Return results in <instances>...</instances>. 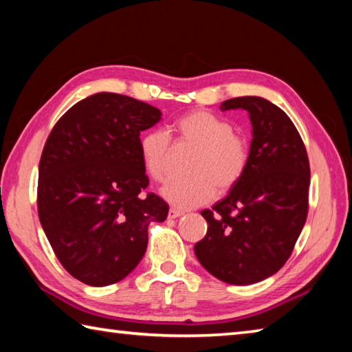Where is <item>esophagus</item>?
I'll list each match as a JSON object with an SVG mask.
<instances>
[{"instance_id":"obj_1","label":"esophagus","mask_w":352,"mask_h":352,"mask_svg":"<svg viewBox=\"0 0 352 352\" xmlns=\"http://www.w3.org/2000/svg\"><path fill=\"white\" fill-rule=\"evenodd\" d=\"M182 214H184V212L177 210V208H170V210H168V218H170V219L179 218V217H182Z\"/></svg>"}]
</instances>
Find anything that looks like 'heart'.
Here are the masks:
<instances>
[{"label": "heart", "instance_id": "1", "mask_svg": "<svg viewBox=\"0 0 352 352\" xmlns=\"http://www.w3.org/2000/svg\"><path fill=\"white\" fill-rule=\"evenodd\" d=\"M177 138L196 146L190 164L188 177L171 179L162 188V196L179 208L206 204L214 195L230 190L241 179L249 162V144L243 135L233 133L229 122L208 111L196 109L175 122ZM140 157L151 179L162 182L168 176L170 140L157 129L148 131L140 139Z\"/></svg>", "mask_w": 352, "mask_h": 352}]
</instances>
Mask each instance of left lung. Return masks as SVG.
<instances>
[{
  "instance_id": "8db88e82",
  "label": "left lung",
  "mask_w": 352,
  "mask_h": 352,
  "mask_svg": "<svg viewBox=\"0 0 352 352\" xmlns=\"http://www.w3.org/2000/svg\"><path fill=\"white\" fill-rule=\"evenodd\" d=\"M245 109L252 123L244 175L212 210L195 255L229 285L263 281L285 266L307 217L311 170L303 140L281 108L263 97L229 98L221 111Z\"/></svg>"
}]
</instances>
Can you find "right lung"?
<instances>
[{"instance_id": "obj_1", "label": "right lung", "mask_w": 352, "mask_h": 352, "mask_svg": "<svg viewBox=\"0 0 352 352\" xmlns=\"http://www.w3.org/2000/svg\"><path fill=\"white\" fill-rule=\"evenodd\" d=\"M162 119L151 104L97 92L55 123L38 166V218L67 272L88 286H108L145 255L148 224L168 204L148 187L140 133Z\"/></svg>"}]
</instances>
